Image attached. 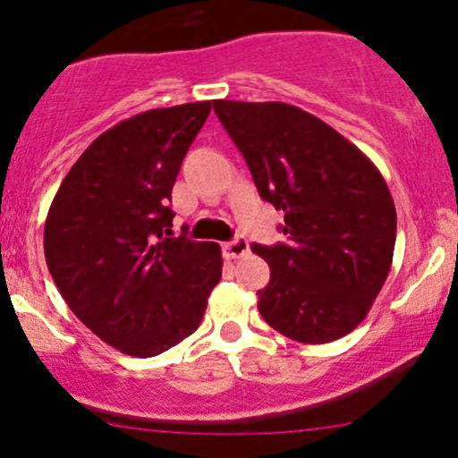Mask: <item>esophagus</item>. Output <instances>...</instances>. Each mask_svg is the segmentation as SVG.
<instances>
[{
	"label": "esophagus",
	"instance_id": "esophagus-1",
	"mask_svg": "<svg viewBox=\"0 0 458 458\" xmlns=\"http://www.w3.org/2000/svg\"><path fill=\"white\" fill-rule=\"evenodd\" d=\"M224 251L228 259H243L247 251H250V243H247L245 239H241V236H236L234 241H228V243L224 245Z\"/></svg>",
	"mask_w": 458,
	"mask_h": 458
}]
</instances>
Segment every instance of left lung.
I'll list each match as a JSON object with an SVG mask.
<instances>
[{
    "instance_id": "left-lung-1",
    "label": "left lung",
    "mask_w": 458,
    "mask_h": 458,
    "mask_svg": "<svg viewBox=\"0 0 458 458\" xmlns=\"http://www.w3.org/2000/svg\"><path fill=\"white\" fill-rule=\"evenodd\" d=\"M288 243L251 245L269 262L259 312L303 344L366 318L392 267L396 208L375 163L335 129L286 103L213 101Z\"/></svg>"
}]
</instances>
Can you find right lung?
Wrapping results in <instances>:
<instances>
[{
	"label": "right lung",
	"instance_id": "1",
	"mask_svg": "<svg viewBox=\"0 0 458 458\" xmlns=\"http://www.w3.org/2000/svg\"><path fill=\"white\" fill-rule=\"evenodd\" d=\"M211 101L141 112L88 146L57 189L45 259L68 308L103 343L152 357L198 329L222 250L172 236V187Z\"/></svg>",
	"mask_w": 458,
	"mask_h": 458
}]
</instances>
